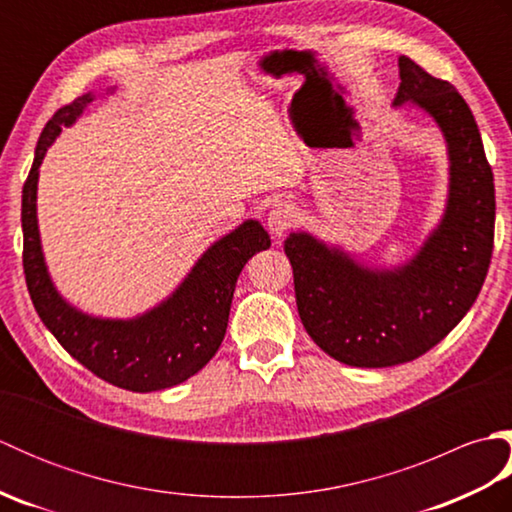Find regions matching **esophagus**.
Segmentation results:
<instances>
[{"label":"esophagus","mask_w":512,"mask_h":512,"mask_svg":"<svg viewBox=\"0 0 512 512\" xmlns=\"http://www.w3.org/2000/svg\"><path fill=\"white\" fill-rule=\"evenodd\" d=\"M295 217H297V211L290 202L273 204V209H270V213H268V222H266L268 231L275 237H281L292 226V222H295Z\"/></svg>","instance_id":"1"}]
</instances>
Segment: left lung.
Here are the masks:
<instances>
[{
    "mask_svg": "<svg viewBox=\"0 0 512 512\" xmlns=\"http://www.w3.org/2000/svg\"><path fill=\"white\" fill-rule=\"evenodd\" d=\"M394 107L427 112L447 143L449 193L438 226L398 266L361 264L308 231L284 250L297 310L310 339L352 367H391L438 345L471 310L488 273L495 235V184L480 129L449 81L398 59Z\"/></svg>",
    "mask_w": 512,
    "mask_h": 512,
    "instance_id": "obj_1",
    "label": "left lung"
}]
</instances>
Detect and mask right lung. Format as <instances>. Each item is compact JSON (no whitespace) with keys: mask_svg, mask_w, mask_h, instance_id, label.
Instances as JSON below:
<instances>
[{"mask_svg":"<svg viewBox=\"0 0 512 512\" xmlns=\"http://www.w3.org/2000/svg\"><path fill=\"white\" fill-rule=\"evenodd\" d=\"M92 101L94 94L88 92L61 107L39 136L21 193L26 286L43 325L65 352L107 383L147 394L184 383L220 350L237 277L250 257L270 248V237L257 220L242 222L204 250L165 301L138 317L105 319L74 308L54 286L43 257L37 182L41 162L61 127L79 121Z\"/></svg>","mask_w":512,"mask_h":512,"instance_id":"1","label":"right lung"}]
</instances>
